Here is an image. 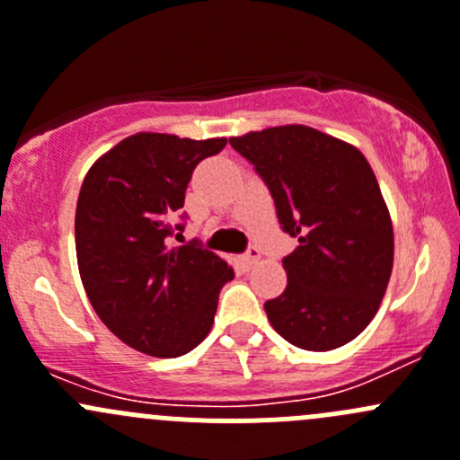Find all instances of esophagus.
<instances>
[{
	"mask_svg": "<svg viewBox=\"0 0 460 460\" xmlns=\"http://www.w3.org/2000/svg\"><path fill=\"white\" fill-rule=\"evenodd\" d=\"M258 260H260V252H258V249H253V247H252V249H249L247 253H244L243 258H240V262H243V267L252 269L253 264L258 262Z\"/></svg>",
	"mask_w": 460,
	"mask_h": 460,
	"instance_id": "obj_1",
	"label": "esophagus"
}]
</instances>
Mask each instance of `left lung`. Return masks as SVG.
Wrapping results in <instances>:
<instances>
[{"instance_id":"left-lung-1","label":"left lung","mask_w":460,"mask_h":460,"mask_svg":"<svg viewBox=\"0 0 460 460\" xmlns=\"http://www.w3.org/2000/svg\"><path fill=\"white\" fill-rule=\"evenodd\" d=\"M271 191L282 229L298 247L282 260L287 289L264 303L291 345L332 351L378 312L394 267V226L367 157L305 124L229 137Z\"/></svg>"}]
</instances>
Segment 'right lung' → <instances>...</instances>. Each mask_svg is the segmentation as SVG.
<instances>
[{"mask_svg":"<svg viewBox=\"0 0 460 460\" xmlns=\"http://www.w3.org/2000/svg\"><path fill=\"white\" fill-rule=\"evenodd\" d=\"M226 137L136 133L97 157L75 208L82 285L102 323L133 349L178 358L213 327L217 296L234 280L226 260L169 235L198 162Z\"/></svg>","mask_w":460,"mask_h":460,"instance_id":"right-lung-1","label":"right lung"}]
</instances>
